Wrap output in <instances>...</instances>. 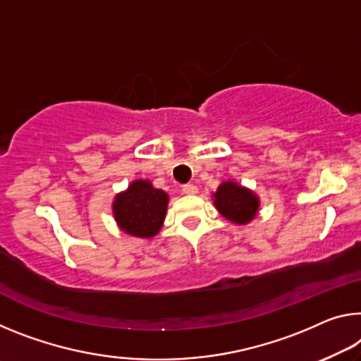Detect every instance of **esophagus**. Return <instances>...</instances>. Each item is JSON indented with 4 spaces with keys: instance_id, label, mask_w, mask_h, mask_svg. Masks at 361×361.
Here are the masks:
<instances>
[{
    "instance_id": "esophagus-1",
    "label": "esophagus",
    "mask_w": 361,
    "mask_h": 361,
    "mask_svg": "<svg viewBox=\"0 0 361 361\" xmlns=\"http://www.w3.org/2000/svg\"><path fill=\"white\" fill-rule=\"evenodd\" d=\"M181 191L185 192V194H196L197 192V188L194 186V185H183Z\"/></svg>"
}]
</instances>
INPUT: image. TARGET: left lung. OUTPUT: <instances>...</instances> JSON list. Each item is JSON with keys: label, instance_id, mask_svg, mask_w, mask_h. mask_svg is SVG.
<instances>
[{"label": "left lung", "instance_id": "left-lung-1", "mask_svg": "<svg viewBox=\"0 0 361 361\" xmlns=\"http://www.w3.org/2000/svg\"><path fill=\"white\" fill-rule=\"evenodd\" d=\"M216 210L236 225H245L255 219L260 201L255 194L234 181H223L214 192Z\"/></svg>", "mask_w": 361, "mask_h": 361}]
</instances>
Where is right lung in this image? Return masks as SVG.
<instances>
[{
  "instance_id": "obj_1",
  "label": "right lung",
  "mask_w": 361,
  "mask_h": 361,
  "mask_svg": "<svg viewBox=\"0 0 361 361\" xmlns=\"http://www.w3.org/2000/svg\"><path fill=\"white\" fill-rule=\"evenodd\" d=\"M169 196L147 180H136L114 199V219L123 233L135 238H152L162 228Z\"/></svg>"
}]
</instances>
